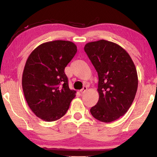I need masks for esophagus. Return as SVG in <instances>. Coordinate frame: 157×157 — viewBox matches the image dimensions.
<instances>
[{"mask_svg":"<svg viewBox=\"0 0 157 157\" xmlns=\"http://www.w3.org/2000/svg\"><path fill=\"white\" fill-rule=\"evenodd\" d=\"M87 87L86 86H84L83 88H82L81 90H80V92H81V94H84V93H85L86 92V91H87Z\"/></svg>","mask_w":157,"mask_h":157,"instance_id":"esophagus-1","label":"esophagus"}]
</instances>
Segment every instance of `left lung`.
I'll list each match as a JSON object with an SVG mask.
<instances>
[{"mask_svg":"<svg viewBox=\"0 0 157 157\" xmlns=\"http://www.w3.org/2000/svg\"><path fill=\"white\" fill-rule=\"evenodd\" d=\"M84 50L98 74L99 100L90 111L95 119L111 123L131 107L138 88L136 66L125 50L104 39L87 43Z\"/></svg>","mask_w":157,"mask_h":157,"instance_id":"left-lung-1","label":"left lung"}]
</instances>
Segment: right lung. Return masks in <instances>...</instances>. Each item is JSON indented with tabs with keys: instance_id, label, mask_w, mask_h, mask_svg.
Returning a JSON list of instances; mask_svg holds the SVG:
<instances>
[{
	"instance_id": "obj_1",
	"label": "right lung",
	"mask_w": 157,
	"mask_h": 157,
	"mask_svg": "<svg viewBox=\"0 0 157 157\" xmlns=\"http://www.w3.org/2000/svg\"><path fill=\"white\" fill-rule=\"evenodd\" d=\"M77 50L73 42L55 40L39 45L29 55L23 72V91L29 107L41 120H59L75 97L64 69Z\"/></svg>"
}]
</instances>
